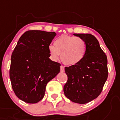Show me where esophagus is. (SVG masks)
Returning a JSON list of instances; mask_svg holds the SVG:
<instances>
[{
    "label": "esophagus",
    "mask_w": 120,
    "mask_h": 120,
    "mask_svg": "<svg viewBox=\"0 0 120 120\" xmlns=\"http://www.w3.org/2000/svg\"><path fill=\"white\" fill-rule=\"evenodd\" d=\"M65 71V67H64V66H60V71L61 72H64Z\"/></svg>",
    "instance_id": "1"
}]
</instances>
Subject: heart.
I'll return each instance as SVG.
<instances>
[{
    "instance_id": "heart-1",
    "label": "heart",
    "mask_w": 120,
    "mask_h": 120,
    "mask_svg": "<svg viewBox=\"0 0 120 120\" xmlns=\"http://www.w3.org/2000/svg\"><path fill=\"white\" fill-rule=\"evenodd\" d=\"M86 45L83 38L63 35L55 40L53 45H49V52L53 60H61L67 65H74L83 60L86 53Z\"/></svg>"
}]
</instances>
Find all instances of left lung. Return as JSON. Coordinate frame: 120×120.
I'll return each instance as SVG.
<instances>
[{
  "label": "left lung",
  "mask_w": 120,
  "mask_h": 120,
  "mask_svg": "<svg viewBox=\"0 0 120 120\" xmlns=\"http://www.w3.org/2000/svg\"><path fill=\"white\" fill-rule=\"evenodd\" d=\"M86 42L85 55L79 64L65 68L68 80L64 94L70 100L85 104L97 98L108 78L107 57L96 37L90 34H73Z\"/></svg>",
  "instance_id": "obj_1"
}]
</instances>
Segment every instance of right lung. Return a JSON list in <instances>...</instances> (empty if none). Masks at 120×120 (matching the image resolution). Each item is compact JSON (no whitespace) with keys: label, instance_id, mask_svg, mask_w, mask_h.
Returning <instances> with one entry per match:
<instances>
[{"label":"right lung","instance_id":"add662e5","mask_svg":"<svg viewBox=\"0 0 120 120\" xmlns=\"http://www.w3.org/2000/svg\"><path fill=\"white\" fill-rule=\"evenodd\" d=\"M55 35L53 32L27 31L12 52L9 72L12 89L25 102L42 100L47 83L60 72V64L49 58V46Z\"/></svg>","mask_w":120,"mask_h":120}]
</instances>
